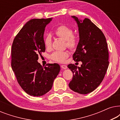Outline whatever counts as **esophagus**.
<instances>
[{"instance_id":"obj_1","label":"esophagus","mask_w":120,"mask_h":120,"mask_svg":"<svg viewBox=\"0 0 120 120\" xmlns=\"http://www.w3.org/2000/svg\"><path fill=\"white\" fill-rule=\"evenodd\" d=\"M60 67H61V68L62 69H67V66L66 65H62Z\"/></svg>"}]
</instances>
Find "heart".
<instances>
[{"label": "heart", "mask_w": 120, "mask_h": 120, "mask_svg": "<svg viewBox=\"0 0 120 120\" xmlns=\"http://www.w3.org/2000/svg\"><path fill=\"white\" fill-rule=\"evenodd\" d=\"M73 30L70 27L65 25L59 26L55 29V34L57 37L61 38L65 40L67 45L71 49L75 48L77 45V39L75 36L73 35ZM51 37L47 35L44 39V44L47 49L51 47ZM69 56L68 51H55L51 56V58L55 61L62 63Z\"/></svg>", "instance_id": "obj_1"}]
</instances>
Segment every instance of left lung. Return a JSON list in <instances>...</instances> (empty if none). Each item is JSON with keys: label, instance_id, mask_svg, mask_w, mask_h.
I'll return each instance as SVG.
<instances>
[{"label": "left lung", "instance_id": "8db88e82", "mask_svg": "<svg viewBox=\"0 0 120 120\" xmlns=\"http://www.w3.org/2000/svg\"><path fill=\"white\" fill-rule=\"evenodd\" d=\"M71 17L78 24L79 34L73 60L82 64L80 67L68 65L73 73L69 87L75 92L86 94L96 90L104 78L109 66L108 44L104 34L90 19Z\"/></svg>", "mask_w": 120, "mask_h": 120}]
</instances>
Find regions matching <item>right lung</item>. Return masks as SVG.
Returning a JSON list of instances; mask_svg holds the SVG:
<instances>
[{
	"mask_svg": "<svg viewBox=\"0 0 120 120\" xmlns=\"http://www.w3.org/2000/svg\"><path fill=\"white\" fill-rule=\"evenodd\" d=\"M52 19H32L15 38L11 47V67L18 82L31 96L40 97L48 92L60 71L58 64L42 67L38 62L45 52V28Z\"/></svg>",
	"mask_w": 120,
	"mask_h": 120,
	"instance_id": "add662e5",
	"label": "right lung"
}]
</instances>
